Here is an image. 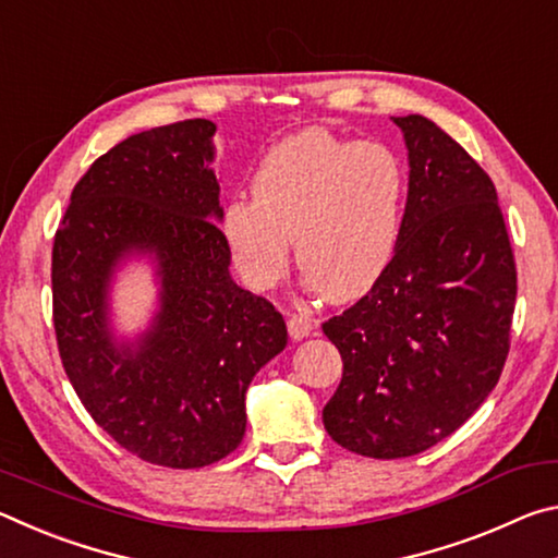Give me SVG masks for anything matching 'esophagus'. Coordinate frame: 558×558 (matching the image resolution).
I'll use <instances>...</instances> for the list:
<instances>
[{
	"label": "esophagus",
	"instance_id": "1",
	"mask_svg": "<svg viewBox=\"0 0 558 558\" xmlns=\"http://www.w3.org/2000/svg\"><path fill=\"white\" fill-rule=\"evenodd\" d=\"M315 317L313 315H307V313H300V315H290L288 317V332H290V337L292 339H305L307 335H313V329H315Z\"/></svg>",
	"mask_w": 558,
	"mask_h": 558
}]
</instances>
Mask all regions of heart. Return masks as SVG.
Listing matches in <instances>:
<instances>
[{
    "mask_svg": "<svg viewBox=\"0 0 558 558\" xmlns=\"http://www.w3.org/2000/svg\"><path fill=\"white\" fill-rule=\"evenodd\" d=\"M405 167L384 143L323 128L272 145L251 177L253 202H231L221 229L241 276L268 290L290 245L302 276L329 302L369 292L389 268L405 209Z\"/></svg>",
    "mask_w": 558,
    "mask_h": 558,
    "instance_id": "obj_1",
    "label": "heart"
}]
</instances>
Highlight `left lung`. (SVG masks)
I'll use <instances>...</instances> for the list:
<instances>
[{
  "instance_id": "1",
  "label": "left lung",
  "mask_w": 558,
  "mask_h": 558,
  "mask_svg": "<svg viewBox=\"0 0 558 558\" xmlns=\"http://www.w3.org/2000/svg\"><path fill=\"white\" fill-rule=\"evenodd\" d=\"M393 122L411 167L399 245L379 282L323 325L344 364L325 428L379 460L418 456L483 405L507 362L517 300L493 179L433 120Z\"/></svg>"
}]
</instances>
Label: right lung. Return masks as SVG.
Wrapping results in <instances>:
<instances>
[{"mask_svg": "<svg viewBox=\"0 0 558 558\" xmlns=\"http://www.w3.org/2000/svg\"><path fill=\"white\" fill-rule=\"evenodd\" d=\"M211 120L122 140L73 186L53 239V327L65 376L90 418L132 456L204 468L239 448L245 391L288 344L286 319L231 278L219 229ZM130 255L158 263L160 310L118 343L111 272Z\"/></svg>", "mask_w": 558, "mask_h": 558, "instance_id": "obj_1", "label": "right lung"}]
</instances>
